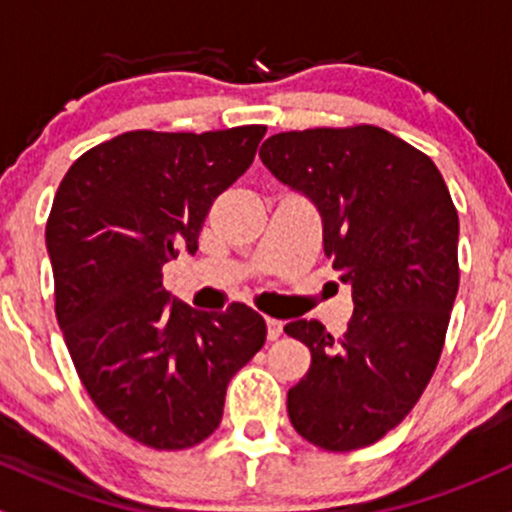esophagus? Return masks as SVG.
Listing matches in <instances>:
<instances>
[{
	"label": "esophagus",
	"instance_id": "esophagus-1",
	"mask_svg": "<svg viewBox=\"0 0 512 512\" xmlns=\"http://www.w3.org/2000/svg\"><path fill=\"white\" fill-rule=\"evenodd\" d=\"M281 332H284V325H281L279 320H274V317H267V339L269 342L279 339Z\"/></svg>",
	"mask_w": 512,
	"mask_h": 512
}]
</instances>
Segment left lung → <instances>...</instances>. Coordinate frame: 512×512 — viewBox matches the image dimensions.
<instances>
[{
  "instance_id": "obj_1",
  "label": "left lung",
  "mask_w": 512,
  "mask_h": 512,
  "mask_svg": "<svg viewBox=\"0 0 512 512\" xmlns=\"http://www.w3.org/2000/svg\"><path fill=\"white\" fill-rule=\"evenodd\" d=\"M260 158L320 211L325 255L354 298L339 339L317 320L284 327L310 349L289 419L322 450L366 448L402 424L438 366L460 286L457 209L436 163L373 125L274 134Z\"/></svg>"
}]
</instances>
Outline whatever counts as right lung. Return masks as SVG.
Masks as SVG:
<instances>
[{
  "label": "right lung",
  "instance_id": "1",
  "mask_svg": "<svg viewBox=\"0 0 512 512\" xmlns=\"http://www.w3.org/2000/svg\"><path fill=\"white\" fill-rule=\"evenodd\" d=\"M264 132H125L76 158L52 202L45 243L69 356L98 411L149 448L209 438L228 383L267 339L248 305L202 313L163 289V264L195 255Z\"/></svg>",
  "mask_w": 512,
  "mask_h": 512
}]
</instances>
